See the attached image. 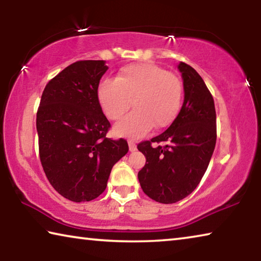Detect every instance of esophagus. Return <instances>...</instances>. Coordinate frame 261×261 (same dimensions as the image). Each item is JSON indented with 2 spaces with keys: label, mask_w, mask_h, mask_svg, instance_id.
I'll list each match as a JSON object with an SVG mask.
<instances>
[{
  "label": "esophagus",
  "mask_w": 261,
  "mask_h": 261,
  "mask_svg": "<svg viewBox=\"0 0 261 261\" xmlns=\"http://www.w3.org/2000/svg\"><path fill=\"white\" fill-rule=\"evenodd\" d=\"M127 144H129L130 152H135L136 149H137V145H136L135 141L134 140H129V141H127Z\"/></svg>",
  "instance_id": "1"
}]
</instances>
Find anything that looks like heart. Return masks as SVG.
<instances>
[{
    "label": "heart",
    "mask_w": 261,
    "mask_h": 261,
    "mask_svg": "<svg viewBox=\"0 0 261 261\" xmlns=\"http://www.w3.org/2000/svg\"><path fill=\"white\" fill-rule=\"evenodd\" d=\"M96 96L109 120L116 121L132 107L135 110L115 125V134L139 138L170 125L177 116L183 85L176 74L153 63H136L123 68L115 79H103Z\"/></svg>",
    "instance_id": "b5f03b06"
}]
</instances>
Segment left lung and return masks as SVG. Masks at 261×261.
I'll use <instances>...</instances> for the list:
<instances>
[{"mask_svg":"<svg viewBox=\"0 0 261 261\" xmlns=\"http://www.w3.org/2000/svg\"><path fill=\"white\" fill-rule=\"evenodd\" d=\"M178 69L184 102L177 117L161 135L137 145L146 156L138 173L140 187L149 198L162 204L182 200L197 188L216 143L213 96L192 67L180 62Z\"/></svg>","mask_w":261,"mask_h":261,"instance_id":"obj_1","label":"left lung"}]
</instances>
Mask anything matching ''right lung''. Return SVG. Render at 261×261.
Segmentation results:
<instances>
[{
	"mask_svg": "<svg viewBox=\"0 0 261 261\" xmlns=\"http://www.w3.org/2000/svg\"><path fill=\"white\" fill-rule=\"evenodd\" d=\"M103 61H77L50 79L37 112L39 155L48 180L74 202L105 191L113 166L129 151L125 139L107 138L110 123L96 91Z\"/></svg>",
	"mask_w": 261,
	"mask_h": 261,
	"instance_id": "obj_1",
	"label": "right lung"
}]
</instances>
